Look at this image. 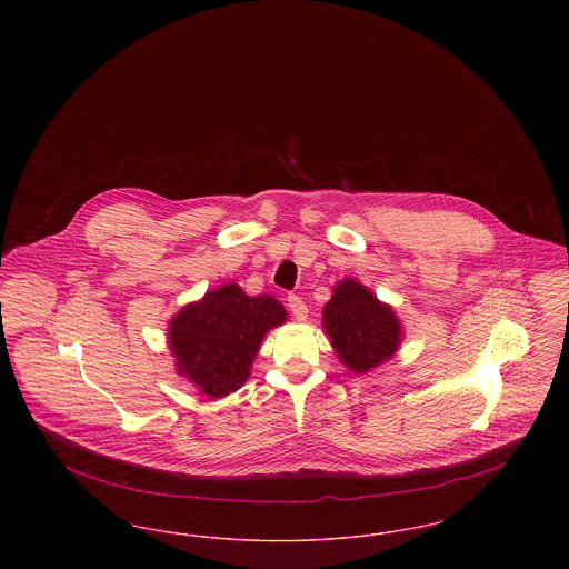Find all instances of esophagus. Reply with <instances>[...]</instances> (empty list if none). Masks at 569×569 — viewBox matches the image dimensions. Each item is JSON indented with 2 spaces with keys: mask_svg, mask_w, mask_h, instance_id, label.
<instances>
[{
  "mask_svg": "<svg viewBox=\"0 0 569 569\" xmlns=\"http://www.w3.org/2000/svg\"><path fill=\"white\" fill-rule=\"evenodd\" d=\"M288 309L292 311V316H295L297 320H305V318H307V305H305V300L297 297V295H290V297H288Z\"/></svg>",
  "mask_w": 569,
  "mask_h": 569,
  "instance_id": "34e87169",
  "label": "esophagus"
}]
</instances>
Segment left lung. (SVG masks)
<instances>
[{"instance_id": "8db88e82", "label": "left lung", "mask_w": 569, "mask_h": 569, "mask_svg": "<svg viewBox=\"0 0 569 569\" xmlns=\"http://www.w3.org/2000/svg\"><path fill=\"white\" fill-rule=\"evenodd\" d=\"M325 328L337 356L356 373L378 367L401 343L395 311L352 279L341 281L326 302Z\"/></svg>"}]
</instances>
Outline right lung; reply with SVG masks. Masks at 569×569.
Returning <instances> with one entry per match:
<instances>
[{
    "mask_svg": "<svg viewBox=\"0 0 569 569\" xmlns=\"http://www.w3.org/2000/svg\"><path fill=\"white\" fill-rule=\"evenodd\" d=\"M286 322V309L272 297H247L226 283L170 322V348L181 376L219 399L249 378L260 341L272 326Z\"/></svg>",
    "mask_w": 569,
    "mask_h": 569,
    "instance_id": "add662e5",
    "label": "right lung"
}]
</instances>
